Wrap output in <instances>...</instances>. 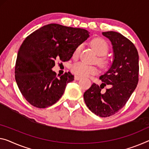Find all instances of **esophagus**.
<instances>
[{
  "mask_svg": "<svg viewBox=\"0 0 149 149\" xmlns=\"http://www.w3.org/2000/svg\"><path fill=\"white\" fill-rule=\"evenodd\" d=\"M81 79V77L79 76H77V75H75L74 76V80H76V81H78V80Z\"/></svg>",
  "mask_w": 149,
  "mask_h": 149,
  "instance_id": "esophagus-1",
  "label": "esophagus"
}]
</instances>
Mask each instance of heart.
<instances>
[{"label": "heart", "instance_id": "1", "mask_svg": "<svg viewBox=\"0 0 149 149\" xmlns=\"http://www.w3.org/2000/svg\"><path fill=\"white\" fill-rule=\"evenodd\" d=\"M91 46L95 50L98 56H104L109 51V45L106 41L101 38H95L91 41ZM82 47L78 46L73 53V58H77L79 56L81 51ZM98 63L102 67H106L109 64V61L103 57L98 58ZM71 71L74 74L79 77H88L91 74H95L97 71V68L95 66L89 65L87 64L79 62L73 65L71 67Z\"/></svg>", "mask_w": 149, "mask_h": 149}]
</instances>
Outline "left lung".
<instances>
[{"label": "left lung", "mask_w": 149, "mask_h": 149, "mask_svg": "<svg viewBox=\"0 0 149 149\" xmlns=\"http://www.w3.org/2000/svg\"><path fill=\"white\" fill-rule=\"evenodd\" d=\"M113 45L111 67L100 77V86L93 83L84 93L88 108L97 115L107 117L118 112L127 103L139 81V54L131 41L117 32H103ZM106 85L110 86L102 91Z\"/></svg>", "instance_id": "1"}]
</instances>
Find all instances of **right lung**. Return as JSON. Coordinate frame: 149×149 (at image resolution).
Instances as JSON below:
<instances>
[{"label": "right lung", "instance_id": "obj_1", "mask_svg": "<svg viewBox=\"0 0 149 149\" xmlns=\"http://www.w3.org/2000/svg\"><path fill=\"white\" fill-rule=\"evenodd\" d=\"M88 37L85 29L49 24L25 38L18 52L15 74L20 93L30 104L47 108L60 99L74 76L68 72L57 77L52 68L56 60L69 61Z\"/></svg>", "mask_w": 149, "mask_h": 149}]
</instances>
